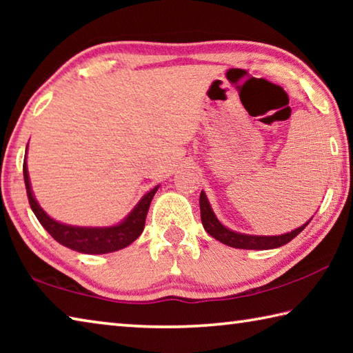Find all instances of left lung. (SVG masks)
<instances>
[{
  "label": "left lung",
  "instance_id": "8db88e82",
  "mask_svg": "<svg viewBox=\"0 0 353 353\" xmlns=\"http://www.w3.org/2000/svg\"><path fill=\"white\" fill-rule=\"evenodd\" d=\"M199 205H201V219H202V225L204 229L208 232V235H212L214 240H218L221 243L227 244L230 248H236V249H255V250H263V249H274V248H280L283 244L290 243L292 238H296L301 232L305 229L308 225L303 224L299 229L290 232V234L285 235H277V236H256V235H243V234H236V232H232L219 223L214 216V213L212 212L210 204H208L207 196L204 191H201L199 196Z\"/></svg>",
  "mask_w": 353,
  "mask_h": 353
}]
</instances>
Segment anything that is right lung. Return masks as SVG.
Listing matches in <instances>:
<instances>
[{
	"instance_id": "right-lung-1",
	"label": "right lung",
	"mask_w": 353,
	"mask_h": 353,
	"mask_svg": "<svg viewBox=\"0 0 353 353\" xmlns=\"http://www.w3.org/2000/svg\"><path fill=\"white\" fill-rule=\"evenodd\" d=\"M23 176H25L29 205H31L34 214L40 221V224L62 246L77 250V252L82 254H109L134 243L141 235L143 229H145L149 205H151L155 191L159 188L155 187L148 194L143 196V199L137 204L132 213L121 224L113 227H73L57 223V221L48 216L37 204V201L34 199L31 183H29L26 159L25 163H23Z\"/></svg>"
}]
</instances>
